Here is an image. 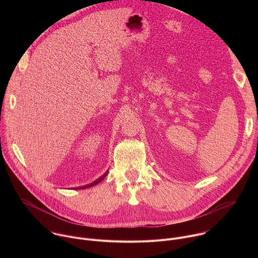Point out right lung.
Wrapping results in <instances>:
<instances>
[{
    "label": "right lung",
    "instance_id": "obj_1",
    "mask_svg": "<svg viewBox=\"0 0 258 258\" xmlns=\"http://www.w3.org/2000/svg\"><path fill=\"white\" fill-rule=\"evenodd\" d=\"M108 174V170L102 175V176H100L98 179H96V180H94L93 182H91V183H89V185H87V186H83V187H79V188H76V189H78V190H80V189H86V188H90V187H93V186H95V185H97V183H99L100 181H102L104 178H105V176Z\"/></svg>",
    "mask_w": 258,
    "mask_h": 258
}]
</instances>
